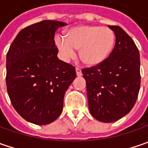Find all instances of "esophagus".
Returning a JSON list of instances; mask_svg holds the SVG:
<instances>
[{
  "mask_svg": "<svg viewBox=\"0 0 148 148\" xmlns=\"http://www.w3.org/2000/svg\"><path fill=\"white\" fill-rule=\"evenodd\" d=\"M76 72H77V77H82V70H81V68L77 67V68H76Z\"/></svg>",
  "mask_w": 148,
  "mask_h": 148,
  "instance_id": "esophagus-1",
  "label": "esophagus"
}]
</instances>
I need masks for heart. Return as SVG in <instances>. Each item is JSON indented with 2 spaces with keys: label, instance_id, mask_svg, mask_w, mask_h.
I'll return each instance as SVG.
<instances>
[{
  "label": "heart",
  "instance_id": "obj_1",
  "mask_svg": "<svg viewBox=\"0 0 148 148\" xmlns=\"http://www.w3.org/2000/svg\"><path fill=\"white\" fill-rule=\"evenodd\" d=\"M115 37L107 27L98 25H80L66 32V38L57 35L55 43L60 56L68 62L76 56L79 49V58L84 63L95 66L104 62L111 53Z\"/></svg>",
  "mask_w": 148,
  "mask_h": 148
}]
</instances>
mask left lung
Instances as JSON below:
<instances>
[{
  "label": "left lung",
  "mask_w": 148,
  "mask_h": 148,
  "mask_svg": "<svg viewBox=\"0 0 148 148\" xmlns=\"http://www.w3.org/2000/svg\"><path fill=\"white\" fill-rule=\"evenodd\" d=\"M109 28L116 37L110 55L98 65L82 69L89 110L103 123L117 121L130 112L141 83L140 55L134 40L121 27Z\"/></svg>",
  "instance_id": "8db88e82"
}]
</instances>
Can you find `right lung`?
Instances as JSON below:
<instances>
[{"label": "right lung", "instance_id": "add662e5", "mask_svg": "<svg viewBox=\"0 0 148 148\" xmlns=\"http://www.w3.org/2000/svg\"><path fill=\"white\" fill-rule=\"evenodd\" d=\"M66 24L43 20L23 29L6 54V86L11 104L26 121L49 124L62 112L75 67L58 58L55 32Z\"/></svg>", "mask_w": 148, "mask_h": 148}]
</instances>
